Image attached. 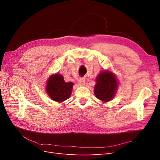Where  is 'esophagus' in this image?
I'll list each match as a JSON object with an SVG mask.
<instances>
[{"instance_id": "obj_1", "label": "esophagus", "mask_w": 160, "mask_h": 160, "mask_svg": "<svg viewBox=\"0 0 160 160\" xmlns=\"http://www.w3.org/2000/svg\"><path fill=\"white\" fill-rule=\"evenodd\" d=\"M86 82V78H80L78 80V83L80 86L84 85V83Z\"/></svg>"}]
</instances>
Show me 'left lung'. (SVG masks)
Masks as SVG:
<instances>
[{
  "mask_svg": "<svg viewBox=\"0 0 160 160\" xmlns=\"http://www.w3.org/2000/svg\"><path fill=\"white\" fill-rule=\"evenodd\" d=\"M95 95L103 102L110 101L113 98L117 88V82L112 72L104 71L96 78Z\"/></svg>",
  "mask_w": 160,
  "mask_h": 160,
  "instance_id": "1",
  "label": "left lung"
}]
</instances>
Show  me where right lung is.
I'll list each match as a JSON object with an SVG mask.
<instances>
[{"mask_svg": "<svg viewBox=\"0 0 160 160\" xmlns=\"http://www.w3.org/2000/svg\"><path fill=\"white\" fill-rule=\"evenodd\" d=\"M73 83L65 82L63 76L56 74L51 76L47 83V92L54 101L63 102L68 99L72 93Z\"/></svg>", "mask_w": 160, "mask_h": 160, "instance_id": "obj_1", "label": "right lung"}]
</instances>
